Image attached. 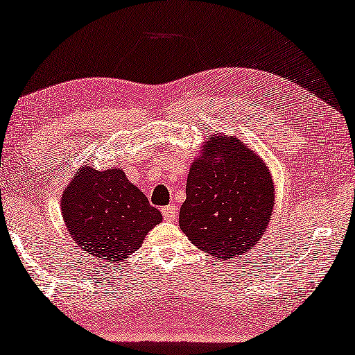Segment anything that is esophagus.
I'll return each instance as SVG.
<instances>
[{"label":"esophagus","instance_id":"obj_1","mask_svg":"<svg viewBox=\"0 0 355 355\" xmlns=\"http://www.w3.org/2000/svg\"><path fill=\"white\" fill-rule=\"evenodd\" d=\"M162 214H164V219L165 220H176V218H178V208L175 207V205H167V207H164L162 209Z\"/></svg>","mask_w":355,"mask_h":355}]
</instances>
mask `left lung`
Returning a JSON list of instances; mask_svg holds the SVG:
<instances>
[{"instance_id": "left-lung-1", "label": "left lung", "mask_w": 355, "mask_h": 355, "mask_svg": "<svg viewBox=\"0 0 355 355\" xmlns=\"http://www.w3.org/2000/svg\"><path fill=\"white\" fill-rule=\"evenodd\" d=\"M185 193L179 227L216 259L243 256L268 228L274 207L270 168L234 136L208 137L191 164Z\"/></svg>"}]
</instances>
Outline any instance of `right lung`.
Listing matches in <instances>:
<instances>
[{"instance_id":"right-lung-1","label":"right lung","mask_w":355,"mask_h":355,"mask_svg":"<svg viewBox=\"0 0 355 355\" xmlns=\"http://www.w3.org/2000/svg\"><path fill=\"white\" fill-rule=\"evenodd\" d=\"M61 211L78 247L101 262H122L162 220L161 211L116 167L99 171L83 165L62 193Z\"/></svg>"}]
</instances>
